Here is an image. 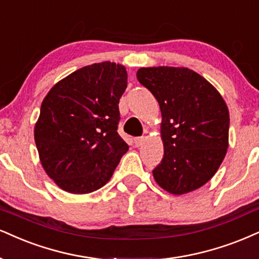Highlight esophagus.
<instances>
[{"mask_svg":"<svg viewBox=\"0 0 259 259\" xmlns=\"http://www.w3.org/2000/svg\"><path fill=\"white\" fill-rule=\"evenodd\" d=\"M144 142H145L144 137H137V138H135V144H136L137 148L142 146L143 144H144Z\"/></svg>","mask_w":259,"mask_h":259,"instance_id":"1","label":"esophagus"}]
</instances>
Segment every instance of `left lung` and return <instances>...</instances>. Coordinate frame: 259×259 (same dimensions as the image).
Returning <instances> with one entry per match:
<instances>
[{"mask_svg": "<svg viewBox=\"0 0 259 259\" xmlns=\"http://www.w3.org/2000/svg\"><path fill=\"white\" fill-rule=\"evenodd\" d=\"M137 79L162 113L164 155L152 170L163 190L185 194L215 175L228 148L227 104L202 75L185 67L139 68Z\"/></svg>", "mask_w": 259, "mask_h": 259, "instance_id": "left-lung-1", "label": "left lung"}]
</instances>
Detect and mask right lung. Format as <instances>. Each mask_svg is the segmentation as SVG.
I'll return each instance as SVG.
<instances>
[{
	"instance_id": "obj_1",
	"label": "right lung",
	"mask_w": 259,
	"mask_h": 259,
	"mask_svg": "<svg viewBox=\"0 0 259 259\" xmlns=\"http://www.w3.org/2000/svg\"><path fill=\"white\" fill-rule=\"evenodd\" d=\"M126 88V68L105 61L73 72L41 102L34 142L44 170L63 191L82 194L104 186L127 152L117 133Z\"/></svg>"
}]
</instances>
